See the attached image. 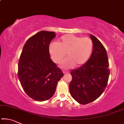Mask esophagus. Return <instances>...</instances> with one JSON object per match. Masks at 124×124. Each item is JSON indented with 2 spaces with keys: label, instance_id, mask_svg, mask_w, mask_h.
<instances>
[{
  "label": "esophagus",
  "instance_id": "1",
  "mask_svg": "<svg viewBox=\"0 0 124 124\" xmlns=\"http://www.w3.org/2000/svg\"><path fill=\"white\" fill-rule=\"evenodd\" d=\"M63 72L64 74H67V73H69L68 71H66V70H63Z\"/></svg>",
  "mask_w": 124,
  "mask_h": 124
}]
</instances>
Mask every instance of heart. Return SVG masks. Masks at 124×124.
Returning <instances> with one entry per match:
<instances>
[{"label":"heart","instance_id":"obj_1","mask_svg":"<svg viewBox=\"0 0 124 124\" xmlns=\"http://www.w3.org/2000/svg\"><path fill=\"white\" fill-rule=\"evenodd\" d=\"M93 43L88 37L81 38L73 34H66L60 38L57 43L49 46V52L52 60L59 64L67 57L61 65L63 69L80 67L86 62L91 56Z\"/></svg>","mask_w":124,"mask_h":124}]
</instances>
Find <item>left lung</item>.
<instances>
[{
	"instance_id": "obj_1",
	"label": "left lung",
	"mask_w": 124,
	"mask_h": 124,
	"mask_svg": "<svg viewBox=\"0 0 124 124\" xmlns=\"http://www.w3.org/2000/svg\"><path fill=\"white\" fill-rule=\"evenodd\" d=\"M92 53L89 60L70 72L72 80L69 88L71 96L80 104H86L102 95L107 85L110 70L107 53L103 45L94 35Z\"/></svg>"
}]
</instances>
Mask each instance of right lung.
<instances>
[{"mask_svg": "<svg viewBox=\"0 0 124 124\" xmlns=\"http://www.w3.org/2000/svg\"><path fill=\"white\" fill-rule=\"evenodd\" d=\"M55 33L40 31L27 40L18 65V77L23 89L37 101L52 97L62 71L50 58L49 45Z\"/></svg>", "mask_w": 124, "mask_h": 124, "instance_id": "right-lung-1", "label": "right lung"}]
</instances>
